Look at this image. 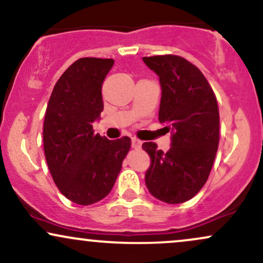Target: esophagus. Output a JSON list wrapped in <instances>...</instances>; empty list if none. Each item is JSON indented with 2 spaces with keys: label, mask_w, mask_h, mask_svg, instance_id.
<instances>
[{
  "label": "esophagus",
  "mask_w": 263,
  "mask_h": 263,
  "mask_svg": "<svg viewBox=\"0 0 263 263\" xmlns=\"http://www.w3.org/2000/svg\"><path fill=\"white\" fill-rule=\"evenodd\" d=\"M141 146H142V142L140 140H137V138H132V147H134L135 149L141 148Z\"/></svg>",
  "instance_id": "1"
}]
</instances>
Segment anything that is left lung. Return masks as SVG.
Returning a JSON list of instances; mask_svg holds the SVG:
<instances>
[{"instance_id": "1", "label": "left lung", "mask_w": 263, "mask_h": 263, "mask_svg": "<svg viewBox=\"0 0 263 263\" xmlns=\"http://www.w3.org/2000/svg\"><path fill=\"white\" fill-rule=\"evenodd\" d=\"M162 87L158 120L171 131V148L155 142L142 148L151 157L144 180L158 200L179 204L203 188L219 147V107L215 93L200 70L178 55L144 57Z\"/></svg>"}]
</instances>
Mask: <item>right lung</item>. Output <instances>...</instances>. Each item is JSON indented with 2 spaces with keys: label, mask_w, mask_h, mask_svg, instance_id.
Segmentation results:
<instances>
[{
  "label": "right lung",
  "mask_w": 263,
  "mask_h": 263,
  "mask_svg": "<svg viewBox=\"0 0 263 263\" xmlns=\"http://www.w3.org/2000/svg\"><path fill=\"white\" fill-rule=\"evenodd\" d=\"M114 59L80 58L54 86L43 126L44 155L54 183L64 197L91 205L112 189L131 140L93 134L104 110L101 87Z\"/></svg>",
  "instance_id": "right-lung-1"
}]
</instances>
